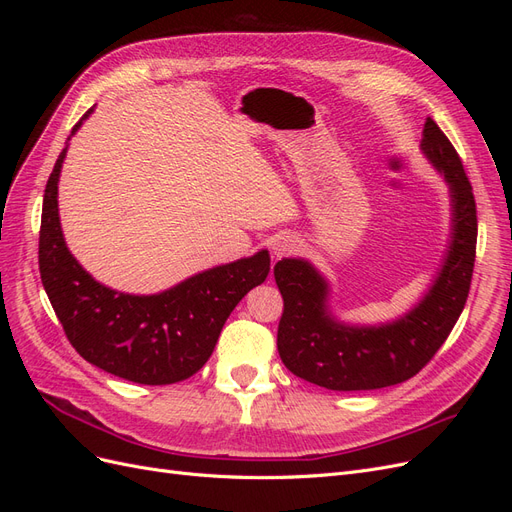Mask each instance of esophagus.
<instances>
[{
	"label": "esophagus",
	"mask_w": 512,
	"mask_h": 512,
	"mask_svg": "<svg viewBox=\"0 0 512 512\" xmlns=\"http://www.w3.org/2000/svg\"><path fill=\"white\" fill-rule=\"evenodd\" d=\"M294 250H297V239L290 237V235H282V237H277V239L273 241V254H275L277 258L288 256V254H292Z\"/></svg>",
	"instance_id": "1"
}]
</instances>
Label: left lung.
<instances>
[{
  "mask_svg": "<svg viewBox=\"0 0 512 512\" xmlns=\"http://www.w3.org/2000/svg\"><path fill=\"white\" fill-rule=\"evenodd\" d=\"M423 151L442 170L453 196V241L427 297L412 312L378 329L344 327L327 314V282L305 260L284 258L273 267L284 312L277 350L284 365L331 391H371L410 380L451 335L466 305L476 258V203L459 153L431 117Z\"/></svg>",
  "mask_w": 512,
  "mask_h": 512,
  "instance_id": "obj_1",
  "label": "left lung"
}]
</instances>
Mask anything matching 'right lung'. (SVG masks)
<instances>
[{"mask_svg": "<svg viewBox=\"0 0 512 512\" xmlns=\"http://www.w3.org/2000/svg\"><path fill=\"white\" fill-rule=\"evenodd\" d=\"M64 158L66 147L46 181L38 265L68 342L91 365L130 382L158 386L194 376L209 361L232 309L267 280L269 254L262 250L252 258L198 273L153 297L106 288L83 271L61 235L57 181Z\"/></svg>", "mask_w": 512, "mask_h": 512, "instance_id": "1", "label": "right lung"}]
</instances>
